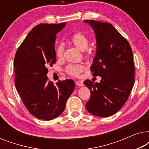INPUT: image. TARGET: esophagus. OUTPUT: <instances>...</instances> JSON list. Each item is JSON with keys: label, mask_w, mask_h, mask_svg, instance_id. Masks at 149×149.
<instances>
[{"label": "esophagus", "mask_w": 149, "mask_h": 149, "mask_svg": "<svg viewBox=\"0 0 149 149\" xmlns=\"http://www.w3.org/2000/svg\"><path fill=\"white\" fill-rule=\"evenodd\" d=\"M76 84L78 85V86H80V87H81V86H83V82L82 81H76Z\"/></svg>", "instance_id": "esophagus-1"}]
</instances>
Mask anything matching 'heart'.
Masks as SVG:
<instances>
[{"label":"heart","instance_id":"1","mask_svg":"<svg viewBox=\"0 0 149 149\" xmlns=\"http://www.w3.org/2000/svg\"><path fill=\"white\" fill-rule=\"evenodd\" d=\"M69 42L72 44L80 49L85 52V55L86 56H90L91 52L89 49L87 48L89 44V38L87 36L85 35L82 32H76L69 38ZM64 54V45L62 44H60L56 49V58L60 60L63 58ZM85 69V65L78 64H69L66 67L65 71L67 74L73 77H78L81 72Z\"/></svg>","mask_w":149,"mask_h":149}]
</instances>
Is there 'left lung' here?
I'll use <instances>...</instances> for the list:
<instances>
[{"instance_id": "8db88e82", "label": "left lung", "mask_w": 149, "mask_h": 149, "mask_svg": "<svg viewBox=\"0 0 149 149\" xmlns=\"http://www.w3.org/2000/svg\"><path fill=\"white\" fill-rule=\"evenodd\" d=\"M94 30L97 50L91 71L93 77H101L99 83L85 80L91 91L85 104L93 115L108 117L117 113L127 100L135 79L133 53L127 40L106 22L85 20Z\"/></svg>"}]
</instances>
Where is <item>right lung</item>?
<instances>
[{
  "instance_id": "add662e5",
  "label": "right lung",
  "mask_w": 149,
  "mask_h": 149,
  "mask_svg": "<svg viewBox=\"0 0 149 149\" xmlns=\"http://www.w3.org/2000/svg\"><path fill=\"white\" fill-rule=\"evenodd\" d=\"M66 23L40 24L29 32L14 58L15 85L24 106L38 119H54L62 113L75 83L72 79L54 85L47 77L56 62V34Z\"/></svg>"
}]
</instances>
